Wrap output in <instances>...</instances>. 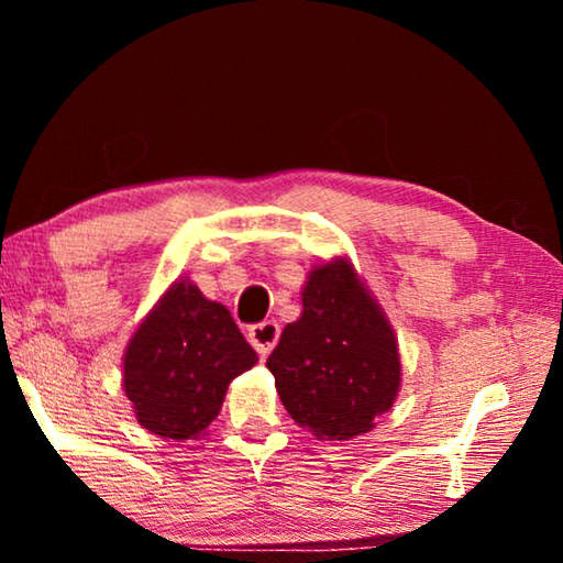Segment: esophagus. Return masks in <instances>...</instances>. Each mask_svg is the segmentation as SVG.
<instances>
[{
	"instance_id": "obj_1",
	"label": "esophagus",
	"mask_w": 563,
	"mask_h": 563,
	"mask_svg": "<svg viewBox=\"0 0 563 563\" xmlns=\"http://www.w3.org/2000/svg\"><path fill=\"white\" fill-rule=\"evenodd\" d=\"M280 338V325L275 320H263L258 325H253L247 330V340H251V345L258 350V355L265 357L268 352L275 347V342Z\"/></svg>"
}]
</instances>
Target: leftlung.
Masks as SVG:
<instances>
[{
  "instance_id": "obj_1",
  "label": "left lung",
  "mask_w": 563,
  "mask_h": 563,
  "mask_svg": "<svg viewBox=\"0 0 563 563\" xmlns=\"http://www.w3.org/2000/svg\"><path fill=\"white\" fill-rule=\"evenodd\" d=\"M265 365L288 415L330 442L373 430L402 383L393 325L347 258L310 271L300 318Z\"/></svg>"
}]
</instances>
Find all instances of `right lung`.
<instances>
[{
	"label": "right lung",
	"instance_id": "1",
	"mask_svg": "<svg viewBox=\"0 0 563 563\" xmlns=\"http://www.w3.org/2000/svg\"><path fill=\"white\" fill-rule=\"evenodd\" d=\"M255 362L225 305L178 280L129 340L123 393L151 434L198 440L221 412L228 385Z\"/></svg>",
	"mask_w": 563,
	"mask_h": 563
}]
</instances>
